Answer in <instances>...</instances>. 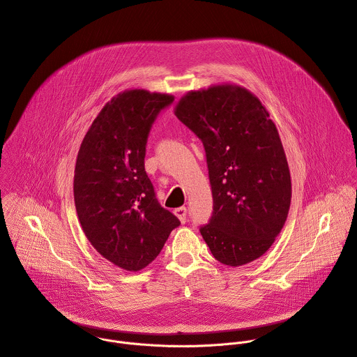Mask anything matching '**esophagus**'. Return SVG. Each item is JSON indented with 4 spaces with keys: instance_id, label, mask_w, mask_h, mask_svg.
<instances>
[{
    "instance_id": "1",
    "label": "esophagus",
    "mask_w": 357,
    "mask_h": 357,
    "mask_svg": "<svg viewBox=\"0 0 357 357\" xmlns=\"http://www.w3.org/2000/svg\"><path fill=\"white\" fill-rule=\"evenodd\" d=\"M174 213H175V216L181 220V223H185V222H186V215H188L186 208H178V209L174 211Z\"/></svg>"
}]
</instances>
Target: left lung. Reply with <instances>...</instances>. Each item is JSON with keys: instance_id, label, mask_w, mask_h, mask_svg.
Here are the masks:
<instances>
[{"instance_id": "obj_1", "label": "left lung", "mask_w": 357, "mask_h": 357, "mask_svg": "<svg viewBox=\"0 0 357 357\" xmlns=\"http://www.w3.org/2000/svg\"><path fill=\"white\" fill-rule=\"evenodd\" d=\"M175 116L203 142L213 215L200 234L213 257L238 267L260 259L281 233L291 175L274 121L260 98L231 83L188 91Z\"/></svg>"}]
</instances>
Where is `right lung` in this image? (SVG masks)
Listing matches in <instances>:
<instances>
[{
    "mask_svg": "<svg viewBox=\"0 0 357 357\" xmlns=\"http://www.w3.org/2000/svg\"><path fill=\"white\" fill-rule=\"evenodd\" d=\"M174 97L130 89L89 127L76 158L73 193L82 229L112 264L139 271L157 259L179 220L164 209L145 168L148 132Z\"/></svg>",
    "mask_w": 357,
    "mask_h": 357,
    "instance_id": "right-lung-1",
    "label": "right lung"
}]
</instances>
